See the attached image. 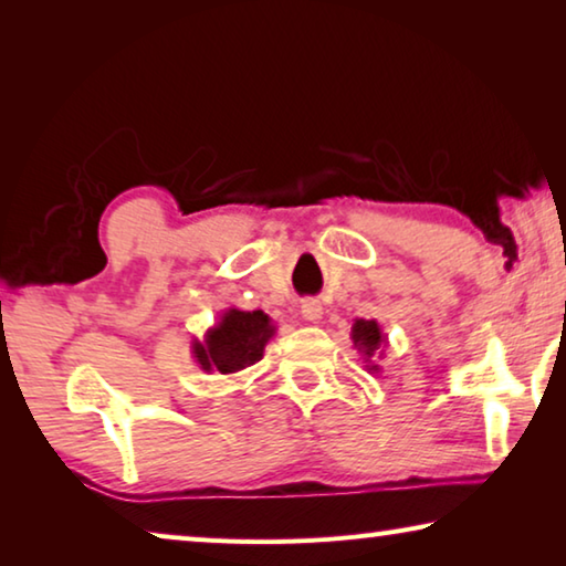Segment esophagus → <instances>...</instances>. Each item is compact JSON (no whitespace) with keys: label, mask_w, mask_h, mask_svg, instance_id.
Listing matches in <instances>:
<instances>
[{"label":"esophagus","mask_w":566,"mask_h":566,"mask_svg":"<svg viewBox=\"0 0 566 566\" xmlns=\"http://www.w3.org/2000/svg\"><path fill=\"white\" fill-rule=\"evenodd\" d=\"M322 302L319 300H302V317L306 322H319L322 319Z\"/></svg>","instance_id":"34e87169"}]
</instances>
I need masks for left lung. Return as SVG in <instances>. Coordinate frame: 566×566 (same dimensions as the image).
<instances>
[{"instance_id":"obj_1","label":"left lung","mask_w":566,"mask_h":566,"mask_svg":"<svg viewBox=\"0 0 566 566\" xmlns=\"http://www.w3.org/2000/svg\"><path fill=\"white\" fill-rule=\"evenodd\" d=\"M352 344H354V349L361 354L364 361H369L367 369L377 375L379 364H375V361L381 359V354H385V347H387V337H385V332H381L379 322L377 319H354Z\"/></svg>"}]
</instances>
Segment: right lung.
Listing matches in <instances>:
<instances>
[{"instance_id":"add662e5","label":"right lung","mask_w":566,"mask_h":566,"mask_svg":"<svg viewBox=\"0 0 566 566\" xmlns=\"http://www.w3.org/2000/svg\"><path fill=\"white\" fill-rule=\"evenodd\" d=\"M274 322L262 310H227L214 327H209L205 339L191 342V357L199 369L212 375H237L264 357L266 342L274 337Z\"/></svg>"}]
</instances>
